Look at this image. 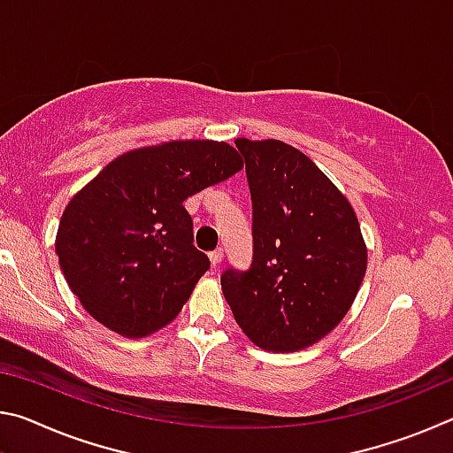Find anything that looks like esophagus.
<instances>
[{
	"label": "esophagus",
	"instance_id": "1",
	"mask_svg": "<svg viewBox=\"0 0 453 453\" xmlns=\"http://www.w3.org/2000/svg\"><path fill=\"white\" fill-rule=\"evenodd\" d=\"M210 262H211L213 267H218L221 262H224V250H221V248L213 250L211 254H210Z\"/></svg>",
	"mask_w": 453,
	"mask_h": 453
}]
</instances>
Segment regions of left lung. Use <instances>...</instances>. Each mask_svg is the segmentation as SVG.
Returning <instances> with one entry per match:
<instances>
[{
  "label": "left lung",
  "mask_w": 453,
  "mask_h": 453,
  "mask_svg": "<svg viewBox=\"0 0 453 453\" xmlns=\"http://www.w3.org/2000/svg\"><path fill=\"white\" fill-rule=\"evenodd\" d=\"M254 208V259L221 275L237 326L257 348L289 354L326 337L354 303L367 248L348 197L300 150L235 140Z\"/></svg>",
  "instance_id": "left-lung-1"
}]
</instances>
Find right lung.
<instances>
[{"mask_svg": "<svg viewBox=\"0 0 453 453\" xmlns=\"http://www.w3.org/2000/svg\"><path fill=\"white\" fill-rule=\"evenodd\" d=\"M242 167L232 145L211 140L148 145L107 164L72 197L56 235L83 310L132 340L173 321L210 270L183 202Z\"/></svg>", "mask_w": 453, "mask_h": 453, "instance_id": "obj_1", "label": "right lung"}]
</instances>
